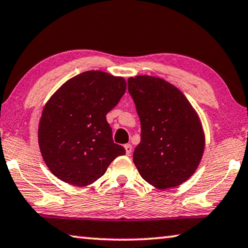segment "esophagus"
Segmentation results:
<instances>
[{
  "instance_id": "obj_1",
  "label": "esophagus",
  "mask_w": 248,
  "mask_h": 248,
  "mask_svg": "<svg viewBox=\"0 0 248 248\" xmlns=\"http://www.w3.org/2000/svg\"><path fill=\"white\" fill-rule=\"evenodd\" d=\"M124 147H125V151H126V154H127V155H129V154L132 153V150H133V147H132L131 144H125Z\"/></svg>"
}]
</instances>
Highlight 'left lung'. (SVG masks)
<instances>
[{"label": "left lung", "instance_id": "1", "mask_svg": "<svg viewBox=\"0 0 248 248\" xmlns=\"http://www.w3.org/2000/svg\"><path fill=\"white\" fill-rule=\"evenodd\" d=\"M128 93L140 122L133 162L155 187L181 185L195 172L205 139L196 112L177 87L155 76L129 78Z\"/></svg>", "mask_w": 248, "mask_h": 248}]
</instances>
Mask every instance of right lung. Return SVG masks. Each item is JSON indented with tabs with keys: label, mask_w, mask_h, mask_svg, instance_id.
<instances>
[{
	"label": "right lung",
	"mask_w": 248,
	"mask_h": 248,
	"mask_svg": "<svg viewBox=\"0 0 248 248\" xmlns=\"http://www.w3.org/2000/svg\"><path fill=\"white\" fill-rule=\"evenodd\" d=\"M126 91L123 78L101 71L74 76L49 98L39 125V145L49 170L85 186L98 180L125 148L113 140L106 114Z\"/></svg>",
	"instance_id": "1"
}]
</instances>
